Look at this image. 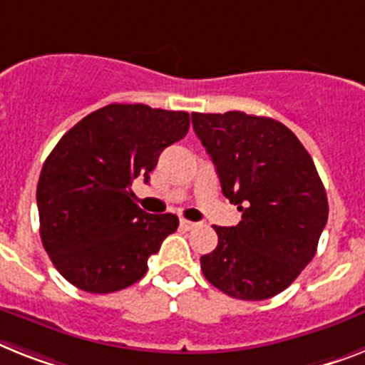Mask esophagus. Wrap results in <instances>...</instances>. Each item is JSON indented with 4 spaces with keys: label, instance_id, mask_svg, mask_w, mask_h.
<instances>
[{
    "label": "esophagus",
    "instance_id": "34e87169",
    "mask_svg": "<svg viewBox=\"0 0 365 365\" xmlns=\"http://www.w3.org/2000/svg\"><path fill=\"white\" fill-rule=\"evenodd\" d=\"M195 227H197V224H195V222H190V220H180V230L190 231V230H195Z\"/></svg>",
    "mask_w": 365,
    "mask_h": 365
}]
</instances>
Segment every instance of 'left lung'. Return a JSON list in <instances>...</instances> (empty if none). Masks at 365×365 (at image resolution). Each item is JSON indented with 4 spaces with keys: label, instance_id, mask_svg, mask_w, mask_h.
<instances>
[{
    "label": "left lung",
    "instance_id": "left-lung-1",
    "mask_svg": "<svg viewBox=\"0 0 365 365\" xmlns=\"http://www.w3.org/2000/svg\"><path fill=\"white\" fill-rule=\"evenodd\" d=\"M222 192L242 220L215 225L218 246L201 270L222 293L264 300L293 284L317 252L328 200L312 156L297 135L270 117L244 111L192 113Z\"/></svg>",
    "mask_w": 365,
    "mask_h": 365
}]
</instances>
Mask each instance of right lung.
Segmentation results:
<instances>
[{
	"label": "right lung",
	"instance_id": "right-lung-1",
	"mask_svg": "<svg viewBox=\"0 0 365 365\" xmlns=\"http://www.w3.org/2000/svg\"><path fill=\"white\" fill-rule=\"evenodd\" d=\"M190 128L186 111L110 104L63 135L37 185L41 240L63 278L87 293H115L147 272V259L175 233V215L134 203L132 180L155 170Z\"/></svg>",
	"mask_w": 365,
	"mask_h": 365
}]
</instances>
